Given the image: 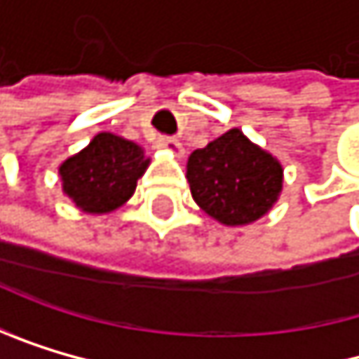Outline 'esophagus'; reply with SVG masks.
I'll return each mask as SVG.
<instances>
[{
	"label": "esophagus",
	"mask_w": 359,
	"mask_h": 359,
	"mask_svg": "<svg viewBox=\"0 0 359 359\" xmlns=\"http://www.w3.org/2000/svg\"><path fill=\"white\" fill-rule=\"evenodd\" d=\"M159 146H163V148H170L172 153H176V155H183V144L178 142L174 135H159Z\"/></svg>",
	"instance_id": "34e87169"
}]
</instances>
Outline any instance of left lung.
<instances>
[{
    "label": "left lung",
    "mask_w": 359,
    "mask_h": 359,
    "mask_svg": "<svg viewBox=\"0 0 359 359\" xmlns=\"http://www.w3.org/2000/svg\"><path fill=\"white\" fill-rule=\"evenodd\" d=\"M194 200L226 226L263 217L282 189V165L239 129H230L187 161Z\"/></svg>",
    "instance_id": "1"
}]
</instances>
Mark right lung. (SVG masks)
Masks as SVG:
<instances>
[{
	"label": "right lung",
	"mask_w": 359,
	"mask_h": 359,
	"mask_svg": "<svg viewBox=\"0 0 359 359\" xmlns=\"http://www.w3.org/2000/svg\"><path fill=\"white\" fill-rule=\"evenodd\" d=\"M142 148L114 133H99L79 155L60 165L64 194L88 213H109L125 204L144 174Z\"/></svg>",
	"instance_id": "right-lung-1"
}]
</instances>
